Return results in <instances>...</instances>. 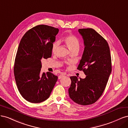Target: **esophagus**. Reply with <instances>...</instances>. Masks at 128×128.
Instances as JSON below:
<instances>
[{
	"mask_svg": "<svg viewBox=\"0 0 128 128\" xmlns=\"http://www.w3.org/2000/svg\"><path fill=\"white\" fill-rule=\"evenodd\" d=\"M65 75H66V74L62 73L61 75H60L59 77H58V79H61V78H62V77H63Z\"/></svg>",
	"mask_w": 128,
	"mask_h": 128,
	"instance_id": "obj_1",
	"label": "esophagus"
}]
</instances>
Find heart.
<instances>
[{
    "mask_svg": "<svg viewBox=\"0 0 128 128\" xmlns=\"http://www.w3.org/2000/svg\"><path fill=\"white\" fill-rule=\"evenodd\" d=\"M64 42L67 45L68 48L70 51L77 50L78 51L80 46V43L78 40L74 35L69 34L64 38ZM60 43L59 42H54L52 45V52L53 53H56Z\"/></svg>",
    "mask_w": 128,
    "mask_h": 128,
    "instance_id": "obj_1",
    "label": "heart"
}]
</instances>
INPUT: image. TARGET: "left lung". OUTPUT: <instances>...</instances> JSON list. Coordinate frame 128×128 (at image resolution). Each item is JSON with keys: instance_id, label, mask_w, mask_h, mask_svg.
I'll return each mask as SVG.
<instances>
[{"instance_id": "left-lung-1", "label": "left lung", "mask_w": 128, "mask_h": 128, "mask_svg": "<svg viewBox=\"0 0 128 128\" xmlns=\"http://www.w3.org/2000/svg\"><path fill=\"white\" fill-rule=\"evenodd\" d=\"M84 49L77 69L83 70L84 79L71 76L69 97L81 105L94 103L101 96L112 72L110 50L107 41L93 29H80Z\"/></svg>"}]
</instances>
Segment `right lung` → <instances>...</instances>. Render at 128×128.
<instances>
[{
	"label": "right lung",
	"instance_id": "right-lung-1",
	"mask_svg": "<svg viewBox=\"0 0 128 128\" xmlns=\"http://www.w3.org/2000/svg\"><path fill=\"white\" fill-rule=\"evenodd\" d=\"M59 29L38 25L28 30L19 44L14 73L22 97L32 103H40L49 98L58 80L52 72L40 73L42 59L52 56V47Z\"/></svg>",
	"mask_w": 128,
	"mask_h": 128
}]
</instances>
